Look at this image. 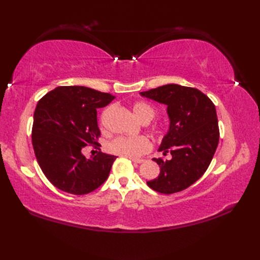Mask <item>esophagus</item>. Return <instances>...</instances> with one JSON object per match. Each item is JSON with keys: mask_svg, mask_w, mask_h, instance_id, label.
Instances as JSON below:
<instances>
[{"mask_svg": "<svg viewBox=\"0 0 260 260\" xmlns=\"http://www.w3.org/2000/svg\"><path fill=\"white\" fill-rule=\"evenodd\" d=\"M133 162H136V164H141V162H143L144 160L143 159H140V158H130Z\"/></svg>", "mask_w": 260, "mask_h": 260, "instance_id": "1", "label": "esophagus"}]
</instances>
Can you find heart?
<instances>
[{
	"label": "heart",
	"mask_w": 260,
	"mask_h": 260,
	"mask_svg": "<svg viewBox=\"0 0 260 260\" xmlns=\"http://www.w3.org/2000/svg\"><path fill=\"white\" fill-rule=\"evenodd\" d=\"M132 111L138 119L142 122H149L154 119L155 109L152 105L145 102H137L133 105ZM152 143L146 137H118L109 143V151L117 155H121L130 158H137L141 155L151 151Z\"/></svg>",
	"instance_id": "b5f03b06"
}]
</instances>
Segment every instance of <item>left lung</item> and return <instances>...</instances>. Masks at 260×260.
<instances>
[{
  "label": "left lung",
  "instance_id": "1",
  "mask_svg": "<svg viewBox=\"0 0 260 260\" xmlns=\"http://www.w3.org/2000/svg\"><path fill=\"white\" fill-rule=\"evenodd\" d=\"M140 94L166 105L169 117V129L158 151L164 155L169 152L171 159L153 158L160 172L146 183L164 194L185 190L205 174L216 152L219 142L216 107L200 90L175 83Z\"/></svg>",
  "mask_w": 260,
  "mask_h": 260
}]
</instances>
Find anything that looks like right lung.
I'll return each instance as SVG.
<instances>
[{"mask_svg": "<svg viewBox=\"0 0 260 260\" xmlns=\"http://www.w3.org/2000/svg\"><path fill=\"white\" fill-rule=\"evenodd\" d=\"M115 99L86 86H57L38 102L32 125V145L39 166L59 190L88 194L105 182L117 158L99 152L86 158L82 148L99 145L96 108Z\"/></svg>", "mask_w": 260, "mask_h": 260, "instance_id": "1", "label": "right lung"}]
</instances>
